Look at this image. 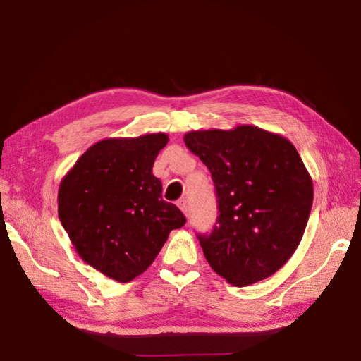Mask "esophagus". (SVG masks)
Instances as JSON below:
<instances>
[{
	"mask_svg": "<svg viewBox=\"0 0 361 361\" xmlns=\"http://www.w3.org/2000/svg\"><path fill=\"white\" fill-rule=\"evenodd\" d=\"M176 204H178V208H180L183 212L188 214V202L185 200V198H183V200H180Z\"/></svg>",
	"mask_w": 361,
	"mask_h": 361,
	"instance_id": "obj_1",
	"label": "esophagus"
}]
</instances>
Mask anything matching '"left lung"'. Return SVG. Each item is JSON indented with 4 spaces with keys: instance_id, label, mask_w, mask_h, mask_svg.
<instances>
[{
    "instance_id": "8db88e82",
    "label": "left lung",
    "mask_w": 361,
    "mask_h": 361,
    "mask_svg": "<svg viewBox=\"0 0 361 361\" xmlns=\"http://www.w3.org/2000/svg\"><path fill=\"white\" fill-rule=\"evenodd\" d=\"M185 144L216 186L217 221L197 235L212 270L239 287L274 274L301 242L313 202L295 145L255 126L195 130Z\"/></svg>"
}]
</instances>
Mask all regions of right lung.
<instances>
[{
  "instance_id": "add662e5",
  "label": "right lung",
  "mask_w": 361,
  "mask_h": 361,
  "mask_svg": "<svg viewBox=\"0 0 361 361\" xmlns=\"http://www.w3.org/2000/svg\"><path fill=\"white\" fill-rule=\"evenodd\" d=\"M164 133L99 141L59 188V219L78 255L118 282L152 265L172 229L186 224L152 173Z\"/></svg>"
}]
</instances>
